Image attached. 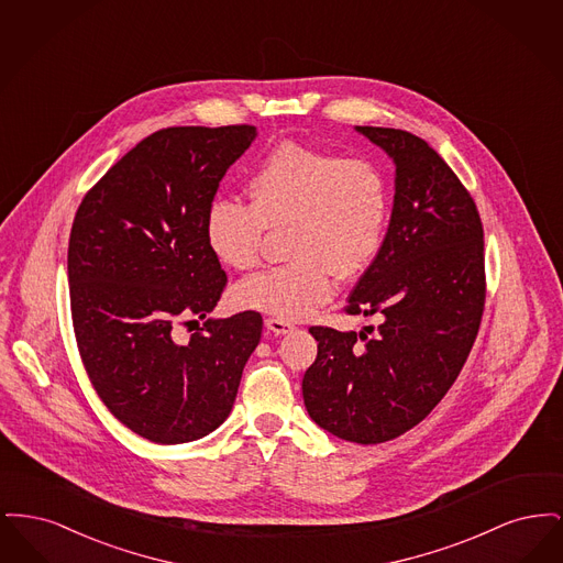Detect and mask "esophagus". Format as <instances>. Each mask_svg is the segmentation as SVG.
<instances>
[{"instance_id": "34e87169", "label": "esophagus", "mask_w": 563, "mask_h": 563, "mask_svg": "<svg viewBox=\"0 0 563 563\" xmlns=\"http://www.w3.org/2000/svg\"><path fill=\"white\" fill-rule=\"evenodd\" d=\"M266 327H268V331H272L274 335H285V333L294 331L291 322L280 321V319H266Z\"/></svg>"}]
</instances>
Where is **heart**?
<instances>
[{
	"instance_id": "b5f03b06",
	"label": "heart",
	"mask_w": 563,
	"mask_h": 563,
	"mask_svg": "<svg viewBox=\"0 0 563 563\" xmlns=\"http://www.w3.org/2000/svg\"><path fill=\"white\" fill-rule=\"evenodd\" d=\"M251 205L217 198L207 239L230 268L257 264L266 228L289 225L285 266L264 269L236 289L242 308L280 321L310 317L335 294V274L352 278L374 264L390 219V188L367 161L297 143L272 150L249 179Z\"/></svg>"
}]
</instances>
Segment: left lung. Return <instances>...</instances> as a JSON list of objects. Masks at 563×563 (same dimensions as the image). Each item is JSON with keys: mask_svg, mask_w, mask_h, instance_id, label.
Returning a JSON list of instances; mask_svg holds the SVG:
<instances>
[{"mask_svg": "<svg viewBox=\"0 0 563 563\" xmlns=\"http://www.w3.org/2000/svg\"><path fill=\"white\" fill-rule=\"evenodd\" d=\"M356 133L395 164L386 239L346 306L379 324L310 327L319 354L301 393L321 429L372 445L420 424L454 384L479 331L485 268L477 207L429 143L397 129Z\"/></svg>", "mask_w": 563, "mask_h": 563, "instance_id": "8db88e82", "label": "left lung"}]
</instances>
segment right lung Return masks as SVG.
<instances>
[{
	"label": "right lung",
	"mask_w": 563,
	"mask_h": 563,
	"mask_svg": "<svg viewBox=\"0 0 563 563\" xmlns=\"http://www.w3.org/2000/svg\"><path fill=\"white\" fill-rule=\"evenodd\" d=\"M255 126L150 134L90 189L74 219L67 272L76 340L109 411L139 437L188 443L232 411L262 338L260 312L208 319L190 342L174 322L213 312L225 272L207 213Z\"/></svg>",
	"instance_id": "right-lung-1"
}]
</instances>
